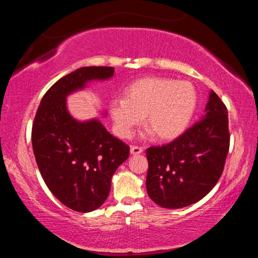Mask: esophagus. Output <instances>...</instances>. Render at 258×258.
<instances>
[{"mask_svg": "<svg viewBox=\"0 0 258 258\" xmlns=\"http://www.w3.org/2000/svg\"><path fill=\"white\" fill-rule=\"evenodd\" d=\"M143 151V148L140 146H132L131 147V154L132 155H139Z\"/></svg>", "mask_w": 258, "mask_h": 258, "instance_id": "obj_1", "label": "esophagus"}]
</instances>
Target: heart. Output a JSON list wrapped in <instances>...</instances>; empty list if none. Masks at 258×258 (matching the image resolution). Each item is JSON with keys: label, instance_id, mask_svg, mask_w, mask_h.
Instances as JSON below:
<instances>
[{"label": "heart", "instance_id": "1", "mask_svg": "<svg viewBox=\"0 0 258 258\" xmlns=\"http://www.w3.org/2000/svg\"><path fill=\"white\" fill-rule=\"evenodd\" d=\"M197 107V92L187 82L148 77L131 84L126 97L110 102L113 130L120 138H130L143 121L160 139H174L184 132Z\"/></svg>", "mask_w": 258, "mask_h": 258}]
</instances>
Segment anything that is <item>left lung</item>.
Here are the masks:
<instances>
[{
  "instance_id": "obj_1",
  "label": "left lung",
  "mask_w": 258,
  "mask_h": 258,
  "mask_svg": "<svg viewBox=\"0 0 258 258\" xmlns=\"http://www.w3.org/2000/svg\"><path fill=\"white\" fill-rule=\"evenodd\" d=\"M230 147L228 109L212 91L206 115L171 143L147 149V192L164 208L199 202L223 173Z\"/></svg>"
}]
</instances>
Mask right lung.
Listing matches in <instances>:
<instances>
[{"mask_svg": "<svg viewBox=\"0 0 258 258\" xmlns=\"http://www.w3.org/2000/svg\"><path fill=\"white\" fill-rule=\"evenodd\" d=\"M113 72L112 67L76 69L46 91L35 115L32 143L38 169L54 197L75 212H92L106 202L111 177L128 158L130 147L98 119H74L66 97Z\"/></svg>", "mask_w": 258, "mask_h": 258, "instance_id": "1", "label": "right lung"}]
</instances>
